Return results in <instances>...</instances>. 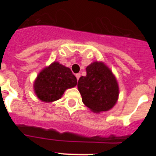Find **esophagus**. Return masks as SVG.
Wrapping results in <instances>:
<instances>
[{
	"label": "esophagus",
	"instance_id": "esophagus-1",
	"mask_svg": "<svg viewBox=\"0 0 156 156\" xmlns=\"http://www.w3.org/2000/svg\"><path fill=\"white\" fill-rule=\"evenodd\" d=\"M76 80H79L80 77V73L76 74Z\"/></svg>",
	"mask_w": 156,
	"mask_h": 156
}]
</instances>
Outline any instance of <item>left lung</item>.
<instances>
[{"instance_id":"left-lung-1","label":"left lung","mask_w":156,"mask_h":156,"mask_svg":"<svg viewBox=\"0 0 156 156\" xmlns=\"http://www.w3.org/2000/svg\"><path fill=\"white\" fill-rule=\"evenodd\" d=\"M87 75L78 80V90L83 104L95 113L106 112L115 105L119 86L115 76L101 62H94L86 68Z\"/></svg>"}]
</instances>
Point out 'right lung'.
I'll use <instances>...</instances> for the list:
<instances>
[{"label":"right lung","mask_w":156,"mask_h":156,"mask_svg":"<svg viewBox=\"0 0 156 156\" xmlns=\"http://www.w3.org/2000/svg\"><path fill=\"white\" fill-rule=\"evenodd\" d=\"M76 84V78L70 69L55 62L40 72L34 87L40 100L52 102L61 98L66 90Z\"/></svg>","instance_id":"obj_1"}]
</instances>
